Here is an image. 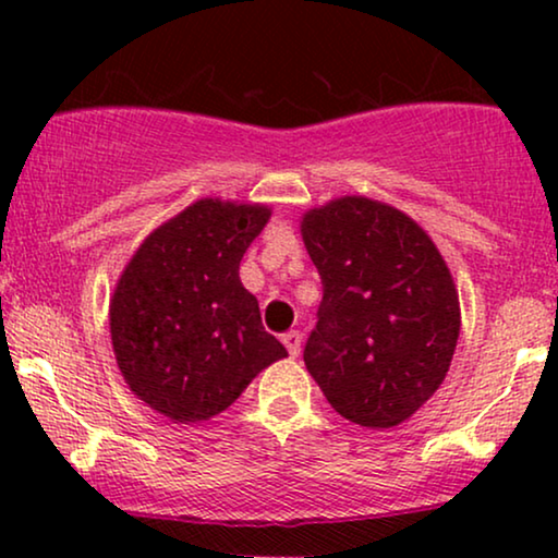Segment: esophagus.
<instances>
[{
	"label": "esophagus",
	"instance_id": "obj_1",
	"mask_svg": "<svg viewBox=\"0 0 558 558\" xmlns=\"http://www.w3.org/2000/svg\"><path fill=\"white\" fill-rule=\"evenodd\" d=\"M281 342H284V345H287L289 355H292V357L300 355V348H302V335H300V332L289 330V332L284 335V338H281Z\"/></svg>",
	"mask_w": 558,
	"mask_h": 558
}]
</instances>
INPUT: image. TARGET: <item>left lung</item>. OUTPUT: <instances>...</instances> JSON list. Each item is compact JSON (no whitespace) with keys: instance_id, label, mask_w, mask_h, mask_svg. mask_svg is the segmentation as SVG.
I'll return each mask as SVG.
<instances>
[{"instance_id":"8db88e82","label":"left lung","mask_w":558,"mask_h":558,"mask_svg":"<svg viewBox=\"0 0 558 558\" xmlns=\"http://www.w3.org/2000/svg\"><path fill=\"white\" fill-rule=\"evenodd\" d=\"M323 277L304 365L348 422L391 429L445 380L460 338V296L429 233L393 205L342 195L300 223Z\"/></svg>"}]
</instances>
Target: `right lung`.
Here are the masks:
<instances>
[{
  "label": "right lung",
  "mask_w": 558,
  "mask_h": 558,
  "mask_svg": "<svg viewBox=\"0 0 558 558\" xmlns=\"http://www.w3.org/2000/svg\"><path fill=\"white\" fill-rule=\"evenodd\" d=\"M269 218V205L201 197L142 241L113 287L109 330L121 376L174 424L208 422L287 357L239 277Z\"/></svg>",
  "instance_id": "right-lung-1"
}]
</instances>
